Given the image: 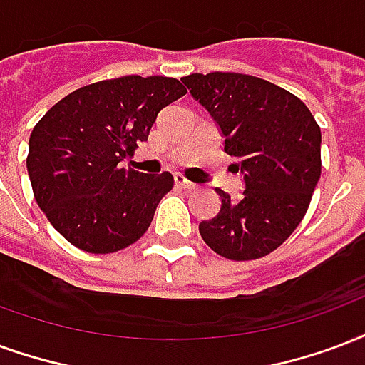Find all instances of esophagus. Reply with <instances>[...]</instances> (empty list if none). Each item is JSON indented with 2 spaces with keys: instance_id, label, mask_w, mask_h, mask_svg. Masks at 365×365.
Listing matches in <instances>:
<instances>
[{
  "instance_id": "1",
  "label": "esophagus",
  "mask_w": 365,
  "mask_h": 365,
  "mask_svg": "<svg viewBox=\"0 0 365 365\" xmlns=\"http://www.w3.org/2000/svg\"><path fill=\"white\" fill-rule=\"evenodd\" d=\"M174 182L175 185H178V187H182V190H195V183H191L190 180H185L182 174H175Z\"/></svg>"
}]
</instances>
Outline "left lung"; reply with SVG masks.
I'll return each mask as SVG.
<instances>
[{
  "label": "left lung",
  "instance_id": "8db88e82",
  "mask_svg": "<svg viewBox=\"0 0 365 365\" xmlns=\"http://www.w3.org/2000/svg\"><path fill=\"white\" fill-rule=\"evenodd\" d=\"M224 137L244 175L240 199L220 195L215 218L199 224L205 244L232 261L279 247L306 215L321 175V129L307 106L269 81L242 73L183 77Z\"/></svg>",
  "mask_w": 365,
  "mask_h": 365
}]
</instances>
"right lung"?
Segmentation results:
<instances>
[{
    "mask_svg": "<svg viewBox=\"0 0 365 365\" xmlns=\"http://www.w3.org/2000/svg\"><path fill=\"white\" fill-rule=\"evenodd\" d=\"M187 93L172 77L129 75L73 91L32 129L26 170L56 230L88 253L135 244L174 185L170 172L120 168L162 108Z\"/></svg>",
    "mask_w": 365,
    "mask_h": 365,
    "instance_id": "right-lung-1",
    "label": "right lung"
}]
</instances>
